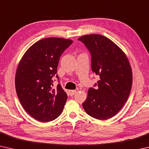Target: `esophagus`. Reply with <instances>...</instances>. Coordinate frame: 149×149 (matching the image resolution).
I'll return each mask as SVG.
<instances>
[{
  "instance_id": "34e87169",
  "label": "esophagus",
  "mask_w": 149,
  "mask_h": 149,
  "mask_svg": "<svg viewBox=\"0 0 149 149\" xmlns=\"http://www.w3.org/2000/svg\"><path fill=\"white\" fill-rule=\"evenodd\" d=\"M76 92H77L76 90H70L69 91V93H70V96L74 95L75 93H76Z\"/></svg>"
}]
</instances>
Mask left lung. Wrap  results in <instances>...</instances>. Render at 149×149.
Masks as SVG:
<instances>
[{
    "instance_id": "1",
    "label": "left lung",
    "mask_w": 149,
    "mask_h": 149,
    "mask_svg": "<svg viewBox=\"0 0 149 149\" xmlns=\"http://www.w3.org/2000/svg\"><path fill=\"white\" fill-rule=\"evenodd\" d=\"M78 40L89 49L93 72L100 76L97 89L88 90L82 106L95 119H109L118 114L129 97L133 81L129 60L116 44L102 35H85Z\"/></svg>"
}]
</instances>
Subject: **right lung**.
<instances>
[{"label":"right lung","instance_id":"1","mask_svg":"<svg viewBox=\"0 0 149 149\" xmlns=\"http://www.w3.org/2000/svg\"><path fill=\"white\" fill-rule=\"evenodd\" d=\"M73 42L71 39L48 37L35 42L26 50L17 67L15 85L25 110L41 122L61 114L68 96L61 85L53 86L60 58Z\"/></svg>","mask_w":149,"mask_h":149}]
</instances>
